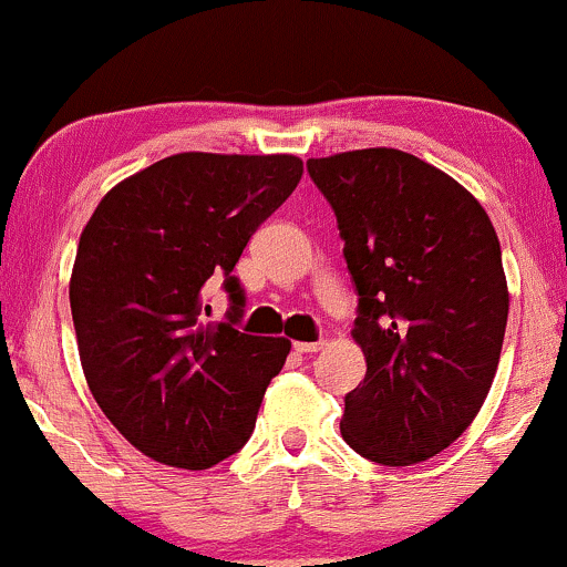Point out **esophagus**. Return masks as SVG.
I'll list each match as a JSON object with an SVG mask.
<instances>
[{"label":"esophagus","mask_w":567,"mask_h":567,"mask_svg":"<svg viewBox=\"0 0 567 567\" xmlns=\"http://www.w3.org/2000/svg\"><path fill=\"white\" fill-rule=\"evenodd\" d=\"M327 346V340H313V343H306V340H297L295 343V351H300V354H313V351H321Z\"/></svg>","instance_id":"1"}]
</instances>
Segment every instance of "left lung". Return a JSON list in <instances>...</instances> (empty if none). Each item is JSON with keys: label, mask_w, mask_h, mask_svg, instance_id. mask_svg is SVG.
<instances>
[{"label": "left lung", "mask_w": 567, "mask_h": 567, "mask_svg": "<svg viewBox=\"0 0 567 567\" xmlns=\"http://www.w3.org/2000/svg\"><path fill=\"white\" fill-rule=\"evenodd\" d=\"M308 173L346 240L351 338L368 362L340 432L379 465H416L471 427L495 381L508 321L501 240L465 186L405 151H346L308 159Z\"/></svg>", "instance_id": "1"}]
</instances>
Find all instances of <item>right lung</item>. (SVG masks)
Wrapping results in <instances>:
<instances>
[{"label":"right lung","instance_id":"1","mask_svg":"<svg viewBox=\"0 0 567 567\" xmlns=\"http://www.w3.org/2000/svg\"><path fill=\"white\" fill-rule=\"evenodd\" d=\"M302 178L291 154L167 156L115 184L83 227L70 308L83 375L113 427L151 460L205 471L246 446L291 343L208 321L203 289Z\"/></svg>","mask_w":567,"mask_h":567}]
</instances>
